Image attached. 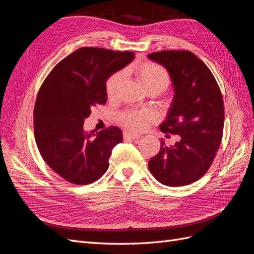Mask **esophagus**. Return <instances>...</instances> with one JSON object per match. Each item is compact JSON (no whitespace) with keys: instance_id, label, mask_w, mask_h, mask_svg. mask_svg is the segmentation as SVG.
<instances>
[{"instance_id":"obj_1","label":"esophagus","mask_w":254,"mask_h":254,"mask_svg":"<svg viewBox=\"0 0 254 254\" xmlns=\"http://www.w3.org/2000/svg\"><path fill=\"white\" fill-rule=\"evenodd\" d=\"M123 136H124V139H130V140H136L139 139L140 137V134L137 133H134L132 131H124V133H123Z\"/></svg>"}]
</instances>
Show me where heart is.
<instances>
[{
    "mask_svg": "<svg viewBox=\"0 0 254 254\" xmlns=\"http://www.w3.org/2000/svg\"><path fill=\"white\" fill-rule=\"evenodd\" d=\"M135 77L142 86L147 90H157L160 93L170 86V74L163 66L153 63H143L133 66ZM123 80V74L117 72L112 74L106 82V93L110 99H113L118 94V91ZM156 120V114L151 110H127L123 112L120 121L125 127L140 131L146 126Z\"/></svg>",
    "mask_w": 254,
    "mask_h": 254,
    "instance_id": "heart-1",
    "label": "heart"
}]
</instances>
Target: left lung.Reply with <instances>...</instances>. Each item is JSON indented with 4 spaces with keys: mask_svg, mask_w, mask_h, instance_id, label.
<instances>
[{
    "mask_svg": "<svg viewBox=\"0 0 254 254\" xmlns=\"http://www.w3.org/2000/svg\"><path fill=\"white\" fill-rule=\"evenodd\" d=\"M148 58L166 68L174 86L161 131L181 136L170 147L161 142L149 171L164 186H188L207 172L219 148L225 122L221 92L210 68L190 51L156 52Z\"/></svg>",
    "mask_w": 254,
    "mask_h": 254,
    "instance_id": "obj_1",
    "label": "left lung"
}]
</instances>
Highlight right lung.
Wrapping results in <instances>:
<instances>
[{
  "instance_id": "1",
  "label": "right lung",
  "mask_w": 254,
  "mask_h": 254,
  "mask_svg": "<svg viewBox=\"0 0 254 254\" xmlns=\"http://www.w3.org/2000/svg\"><path fill=\"white\" fill-rule=\"evenodd\" d=\"M133 58L132 52L81 48L44 79L34 109L35 140L45 163L66 181L86 186L108 170L122 130L111 126L88 133L83 123L93 107L106 104V80Z\"/></svg>"
}]
</instances>
